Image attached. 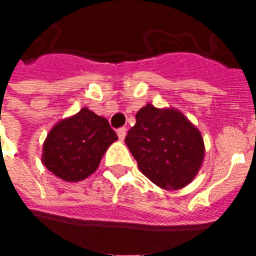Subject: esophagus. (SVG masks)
I'll return each mask as SVG.
<instances>
[{"label": "esophagus", "instance_id": "esophagus-1", "mask_svg": "<svg viewBox=\"0 0 256 256\" xmlns=\"http://www.w3.org/2000/svg\"><path fill=\"white\" fill-rule=\"evenodd\" d=\"M116 133H118V137H119V140H120V141H123V140H124V137H126V133H128V130H126L124 128H119Z\"/></svg>", "mask_w": 256, "mask_h": 256}]
</instances>
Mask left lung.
<instances>
[{
  "mask_svg": "<svg viewBox=\"0 0 256 256\" xmlns=\"http://www.w3.org/2000/svg\"><path fill=\"white\" fill-rule=\"evenodd\" d=\"M124 142L140 172L166 190H178L192 182L206 155L200 130L172 106H142Z\"/></svg>",
  "mask_w": 256,
  "mask_h": 256,
  "instance_id": "1",
  "label": "left lung"
}]
</instances>
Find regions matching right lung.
Returning <instances> with one entry per match:
<instances>
[{"instance_id": "obj_1", "label": "right lung", "mask_w": 256, "mask_h": 256, "mask_svg": "<svg viewBox=\"0 0 256 256\" xmlns=\"http://www.w3.org/2000/svg\"><path fill=\"white\" fill-rule=\"evenodd\" d=\"M116 140L106 118L84 106L50 128L42 146V164L66 182L84 181Z\"/></svg>"}]
</instances>
